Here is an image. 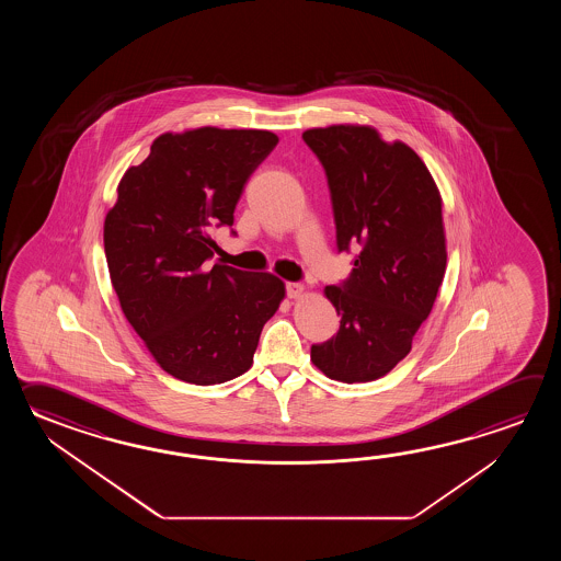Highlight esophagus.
<instances>
[{"label": "esophagus", "instance_id": "34e87169", "mask_svg": "<svg viewBox=\"0 0 561 561\" xmlns=\"http://www.w3.org/2000/svg\"><path fill=\"white\" fill-rule=\"evenodd\" d=\"M286 295L288 298H300L305 295V286L298 283H286Z\"/></svg>", "mask_w": 561, "mask_h": 561}]
</instances>
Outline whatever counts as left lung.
<instances>
[{
	"label": "left lung",
	"mask_w": 561,
	"mask_h": 561,
	"mask_svg": "<svg viewBox=\"0 0 561 561\" xmlns=\"http://www.w3.org/2000/svg\"><path fill=\"white\" fill-rule=\"evenodd\" d=\"M302 138L329 179L339 251H357L345 285L324 286L341 327L312 345L310 360L334 381H375L409 355L442 288V192L413 148L385 142L367 124L310 128Z\"/></svg>",
	"instance_id": "left-lung-1"
}]
</instances>
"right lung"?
Returning <instances> with one entry per match:
<instances>
[{
	"label": "right lung",
	"instance_id": "right-lung-1",
	"mask_svg": "<svg viewBox=\"0 0 561 561\" xmlns=\"http://www.w3.org/2000/svg\"><path fill=\"white\" fill-rule=\"evenodd\" d=\"M276 142L268 130L164 131L119 179L104 220L110 280L126 321L180 381L216 385L251 369L285 298L278 276L208 261L213 228L232 227L247 180Z\"/></svg>",
	"mask_w": 561,
	"mask_h": 561
}]
</instances>
